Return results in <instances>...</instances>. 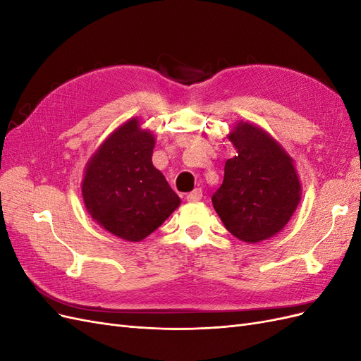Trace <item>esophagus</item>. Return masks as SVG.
Here are the masks:
<instances>
[{
  "label": "esophagus",
  "instance_id": "obj_1",
  "mask_svg": "<svg viewBox=\"0 0 361 361\" xmlns=\"http://www.w3.org/2000/svg\"><path fill=\"white\" fill-rule=\"evenodd\" d=\"M202 190L200 188H195V190H192L191 192H188L187 194V200L188 202H199L200 199H202Z\"/></svg>",
  "mask_w": 361,
  "mask_h": 361
}]
</instances>
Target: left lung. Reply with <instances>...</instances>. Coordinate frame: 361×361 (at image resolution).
<instances>
[{
	"label": "left lung",
	"mask_w": 361,
	"mask_h": 361,
	"mask_svg": "<svg viewBox=\"0 0 361 361\" xmlns=\"http://www.w3.org/2000/svg\"><path fill=\"white\" fill-rule=\"evenodd\" d=\"M236 154L226 161L212 204L226 228L244 243L279 233L300 202L301 187L290 157L264 129L238 123L228 135Z\"/></svg>",
	"instance_id": "1"
}]
</instances>
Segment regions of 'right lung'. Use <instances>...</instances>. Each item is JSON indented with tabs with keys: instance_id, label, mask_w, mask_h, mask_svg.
<instances>
[{
	"instance_id": "obj_1",
	"label": "right lung",
	"mask_w": 361,
	"mask_h": 361,
	"mask_svg": "<svg viewBox=\"0 0 361 361\" xmlns=\"http://www.w3.org/2000/svg\"><path fill=\"white\" fill-rule=\"evenodd\" d=\"M155 138L133 118L113 133L87 164L82 197L105 231L141 241L180 204L164 174L152 164Z\"/></svg>"
}]
</instances>
